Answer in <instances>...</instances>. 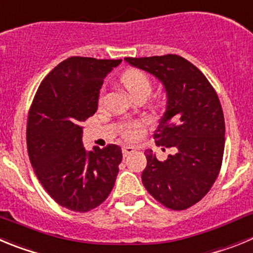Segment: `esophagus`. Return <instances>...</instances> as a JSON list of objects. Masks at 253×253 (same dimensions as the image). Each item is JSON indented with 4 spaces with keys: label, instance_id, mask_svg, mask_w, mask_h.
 I'll list each match as a JSON object with an SVG mask.
<instances>
[{
    "label": "esophagus",
    "instance_id": "obj_1",
    "mask_svg": "<svg viewBox=\"0 0 253 253\" xmlns=\"http://www.w3.org/2000/svg\"><path fill=\"white\" fill-rule=\"evenodd\" d=\"M133 151H135V147H132V146L122 147V154H124L125 158H126V156H128V155H131Z\"/></svg>",
    "mask_w": 253,
    "mask_h": 253
}]
</instances>
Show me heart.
Returning a JSON list of instances; mask_svg holds the SVG:
<instances>
[{"mask_svg":"<svg viewBox=\"0 0 253 253\" xmlns=\"http://www.w3.org/2000/svg\"><path fill=\"white\" fill-rule=\"evenodd\" d=\"M121 82L132 97H136L141 93L150 94V92H151V81H150L146 73H143L142 70H128L122 76ZM142 128L143 122H127L124 128H122V132H124V136H126L127 138H136L137 136L141 135Z\"/></svg>","mask_w":253,"mask_h":253,"instance_id":"b5f03b06","label":"heart"}]
</instances>
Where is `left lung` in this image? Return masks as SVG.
Listing matches in <instances>:
<instances>
[{
	"mask_svg": "<svg viewBox=\"0 0 253 253\" xmlns=\"http://www.w3.org/2000/svg\"><path fill=\"white\" fill-rule=\"evenodd\" d=\"M125 60L163 83L166 111L154 138L159 146L176 151L159 161L146 150L142 184L166 208L183 211L211 190L222 166L226 126L218 95L203 73L179 55Z\"/></svg>",
	"mask_w": 253,
	"mask_h": 253,
	"instance_id": "obj_1",
	"label": "left lung"
}]
</instances>
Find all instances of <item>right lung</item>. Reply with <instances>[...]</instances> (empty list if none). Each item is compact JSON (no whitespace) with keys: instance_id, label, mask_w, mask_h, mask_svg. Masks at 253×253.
<instances>
[{"instance_id":"right-lung-1","label":"right lung","mask_w":253,"mask_h":253,"mask_svg":"<svg viewBox=\"0 0 253 253\" xmlns=\"http://www.w3.org/2000/svg\"><path fill=\"white\" fill-rule=\"evenodd\" d=\"M121 61L68 58L45 77L31 104L26 142L34 171L47 194L73 211L94 209L115 185L121 147L87 151L82 126L98 108L106 76Z\"/></svg>"}]
</instances>
